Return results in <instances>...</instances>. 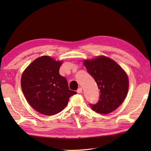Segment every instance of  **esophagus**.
I'll return each instance as SVG.
<instances>
[{
    "mask_svg": "<svg viewBox=\"0 0 151 151\" xmlns=\"http://www.w3.org/2000/svg\"><path fill=\"white\" fill-rule=\"evenodd\" d=\"M76 92H77L78 93H81L82 92V88H79L77 89V91H76Z\"/></svg>",
    "mask_w": 151,
    "mask_h": 151,
    "instance_id": "obj_1",
    "label": "esophagus"
}]
</instances>
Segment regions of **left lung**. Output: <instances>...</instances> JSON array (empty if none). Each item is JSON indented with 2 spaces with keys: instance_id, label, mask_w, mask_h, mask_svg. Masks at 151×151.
Segmentation results:
<instances>
[{
  "instance_id": "left-lung-1",
  "label": "left lung",
  "mask_w": 151,
  "mask_h": 151,
  "mask_svg": "<svg viewBox=\"0 0 151 151\" xmlns=\"http://www.w3.org/2000/svg\"><path fill=\"white\" fill-rule=\"evenodd\" d=\"M89 75L97 82L100 96L97 103L89 104L93 110L108 114L119 106L124 100L129 89V79L118 64L105 56L84 61Z\"/></svg>"
}]
</instances>
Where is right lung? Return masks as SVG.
I'll list each match as a JSON object with an SVG mask.
<instances>
[{
  "mask_svg": "<svg viewBox=\"0 0 151 151\" xmlns=\"http://www.w3.org/2000/svg\"><path fill=\"white\" fill-rule=\"evenodd\" d=\"M62 62L43 56L35 60L22 73L21 88L28 103L40 113L52 115L63 110L69 98L76 94L70 90L65 77L59 74Z\"/></svg>",
  "mask_w": 151,
  "mask_h": 151,
  "instance_id": "obj_1",
  "label": "right lung"
}]
</instances>
